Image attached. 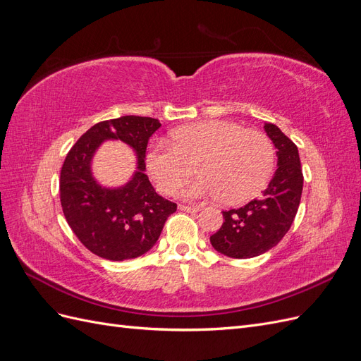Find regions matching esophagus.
Masks as SVG:
<instances>
[{
	"label": "esophagus",
	"mask_w": 361,
	"mask_h": 361,
	"mask_svg": "<svg viewBox=\"0 0 361 361\" xmlns=\"http://www.w3.org/2000/svg\"><path fill=\"white\" fill-rule=\"evenodd\" d=\"M180 211H187V212H197L199 207L197 206H187V204H179Z\"/></svg>",
	"instance_id": "obj_1"
}]
</instances>
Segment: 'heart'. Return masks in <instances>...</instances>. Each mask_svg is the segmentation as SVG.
Here are the masks:
<instances>
[{
    "instance_id": "obj_1",
    "label": "heart",
    "mask_w": 361,
    "mask_h": 361,
    "mask_svg": "<svg viewBox=\"0 0 361 361\" xmlns=\"http://www.w3.org/2000/svg\"><path fill=\"white\" fill-rule=\"evenodd\" d=\"M170 145L157 141L146 164L157 188L176 194L194 173L200 179L183 191L188 199L220 197L226 204H241L265 188L276 166L269 137L256 129L226 120H206L171 130Z\"/></svg>"
}]
</instances>
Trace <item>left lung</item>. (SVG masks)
<instances>
[{"label":"left lung","instance_id":"8db88e82","mask_svg":"<svg viewBox=\"0 0 361 361\" xmlns=\"http://www.w3.org/2000/svg\"><path fill=\"white\" fill-rule=\"evenodd\" d=\"M265 130L277 149L279 169L260 197L239 209L223 211L224 221L211 244L228 257H255L276 247L298 211L302 192L298 147L276 125L265 123Z\"/></svg>","mask_w":361,"mask_h":361}]
</instances>
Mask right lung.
Instances as JSON below:
<instances>
[{"instance_id": "right-lung-1", "label": "right lung", "mask_w": 361, "mask_h": 361, "mask_svg": "<svg viewBox=\"0 0 361 361\" xmlns=\"http://www.w3.org/2000/svg\"><path fill=\"white\" fill-rule=\"evenodd\" d=\"M158 118L123 116L92 126L69 150L60 173V202L72 232L93 255L108 260L135 259L155 245L178 204L161 197L145 173L146 147ZM104 139H120L137 152L139 170L120 189H104L90 164Z\"/></svg>"}]
</instances>
